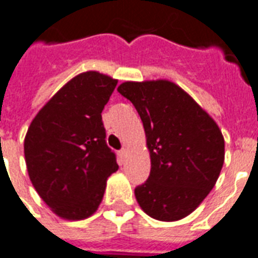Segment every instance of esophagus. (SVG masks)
I'll use <instances>...</instances> for the list:
<instances>
[{
	"mask_svg": "<svg viewBox=\"0 0 258 258\" xmlns=\"http://www.w3.org/2000/svg\"><path fill=\"white\" fill-rule=\"evenodd\" d=\"M119 154H120L121 158H124L125 154H127V149H125V147H123V149H121V150L119 151Z\"/></svg>",
	"mask_w": 258,
	"mask_h": 258,
	"instance_id": "34e87169",
	"label": "esophagus"
}]
</instances>
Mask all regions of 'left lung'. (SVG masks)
<instances>
[{
  "instance_id": "obj_1",
  "label": "left lung",
  "mask_w": 258,
  "mask_h": 258,
  "mask_svg": "<svg viewBox=\"0 0 258 258\" xmlns=\"http://www.w3.org/2000/svg\"><path fill=\"white\" fill-rule=\"evenodd\" d=\"M146 134L150 176L135 188L143 211L157 221L189 215L214 188L225 162V139L215 120L174 82H123Z\"/></svg>"
}]
</instances>
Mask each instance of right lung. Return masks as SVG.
<instances>
[{
    "instance_id": "obj_1",
    "label": "right lung",
    "mask_w": 258,
    "mask_h": 258,
    "mask_svg": "<svg viewBox=\"0 0 258 258\" xmlns=\"http://www.w3.org/2000/svg\"><path fill=\"white\" fill-rule=\"evenodd\" d=\"M116 84L97 72L78 74L37 112L25 135L31 182L52 212L68 221L97 211L107 178L119 169L101 117Z\"/></svg>"
}]
</instances>
